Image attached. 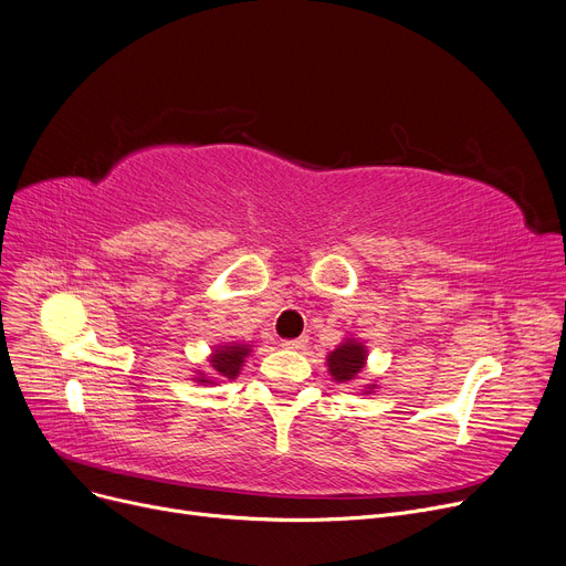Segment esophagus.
<instances>
[{
    "label": "esophagus",
    "mask_w": 566,
    "mask_h": 566,
    "mask_svg": "<svg viewBox=\"0 0 566 566\" xmlns=\"http://www.w3.org/2000/svg\"><path fill=\"white\" fill-rule=\"evenodd\" d=\"M306 336H300V338H290V342H283V348L285 350H304L306 348Z\"/></svg>",
    "instance_id": "esophagus-1"
}]
</instances>
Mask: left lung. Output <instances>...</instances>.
Segmentation results:
<instances>
[{
    "label": "left lung",
    "mask_w": 566,
    "mask_h": 566,
    "mask_svg": "<svg viewBox=\"0 0 566 566\" xmlns=\"http://www.w3.org/2000/svg\"><path fill=\"white\" fill-rule=\"evenodd\" d=\"M367 357H369V350L365 342H359V338L350 334L327 355V371L338 386H353V382L359 380V374L365 371ZM374 390H376V382L361 386V395H371Z\"/></svg>",
    "instance_id": "obj_1"
}]
</instances>
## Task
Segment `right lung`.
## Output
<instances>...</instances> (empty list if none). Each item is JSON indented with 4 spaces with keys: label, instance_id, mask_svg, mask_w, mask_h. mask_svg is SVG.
<instances>
[{
    "label": "right lung",
    "instance_id": "obj_1",
    "mask_svg": "<svg viewBox=\"0 0 566 566\" xmlns=\"http://www.w3.org/2000/svg\"><path fill=\"white\" fill-rule=\"evenodd\" d=\"M253 353L251 344L230 342L213 346L209 355V371H195V382L199 386H218V382L234 380L241 374L245 357Z\"/></svg>",
    "mask_w": 566,
    "mask_h": 566
}]
</instances>
